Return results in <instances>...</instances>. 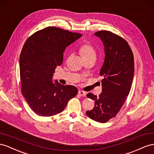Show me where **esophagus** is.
<instances>
[{
	"mask_svg": "<svg viewBox=\"0 0 154 154\" xmlns=\"http://www.w3.org/2000/svg\"><path fill=\"white\" fill-rule=\"evenodd\" d=\"M78 94L80 96H82V97H85L86 96V92L84 91H82V90H79L78 91Z\"/></svg>",
	"mask_w": 154,
	"mask_h": 154,
	"instance_id": "1",
	"label": "esophagus"
}]
</instances>
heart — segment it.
Here are the masks:
<instances>
[{
	"label": "heart",
	"instance_id": "1",
	"mask_svg": "<svg viewBox=\"0 0 154 154\" xmlns=\"http://www.w3.org/2000/svg\"><path fill=\"white\" fill-rule=\"evenodd\" d=\"M79 53L83 59H95L96 57V51L92 44L88 41L85 42L79 47Z\"/></svg>",
	"mask_w": 154,
	"mask_h": 154
}]
</instances>
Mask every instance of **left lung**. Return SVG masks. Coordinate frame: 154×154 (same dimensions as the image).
Here are the masks:
<instances>
[{
    "instance_id": "left-lung-1",
    "label": "left lung",
    "mask_w": 154,
    "mask_h": 154,
    "mask_svg": "<svg viewBox=\"0 0 154 154\" xmlns=\"http://www.w3.org/2000/svg\"><path fill=\"white\" fill-rule=\"evenodd\" d=\"M103 42L105 60L100 71L103 91L97 97L89 93L87 97L95 100L94 108L86 114L92 119L104 123L115 117L128 95L134 74V58L125 38L107 30L95 33Z\"/></svg>"
}]
</instances>
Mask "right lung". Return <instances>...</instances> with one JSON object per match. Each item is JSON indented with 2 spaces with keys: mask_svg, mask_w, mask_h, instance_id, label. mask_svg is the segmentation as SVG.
Segmentation results:
<instances>
[{
  "mask_svg": "<svg viewBox=\"0 0 154 154\" xmlns=\"http://www.w3.org/2000/svg\"><path fill=\"white\" fill-rule=\"evenodd\" d=\"M82 36L54 26H48L28 38L22 49L19 64L21 91L30 108L43 117L57 114L75 97L72 85L52 82L57 66L61 65L66 46Z\"/></svg>",
  "mask_w": 154,
  "mask_h": 154,
  "instance_id": "1",
  "label": "right lung"
}]
</instances>
